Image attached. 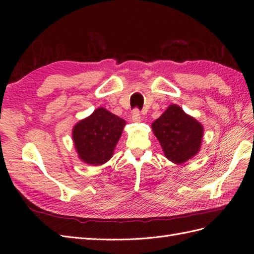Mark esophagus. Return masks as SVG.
Instances as JSON below:
<instances>
[{
    "instance_id": "obj_1",
    "label": "esophagus",
    "mask_w": 254,
    "mask_h": 254,
    "mask_svg": "<svg viewBox=\"0 0 254 254\" xmlns=\"http://www.w3.org/2000/svg\"><path fill=\"white\" fill-rule=\"evenodd\" d=\"M132 120L134 122L141 121V111H139V109H137V108H135L132 112Z\"/></svg>"
}]
</instances>
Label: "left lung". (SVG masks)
Instances as JSON below:
<instances>
[{
    "mask_svg": "<svg viewBox=\"0 0 254 254\" xmlns=\"http://www.w3.org/2000/svg\"><path fill=\"white\" fill-rule=\"evenodd\" d=\"M152 127L166 157L174 163H185L193 157L201 146L202 124L187 116L176 105L169 106L152 124Z\"/></svg>",
    "mask_w": 254,
    "mask_h": 254,
    "instance_id": "obj_1",
    "label": "left lung"
}]
</instances>
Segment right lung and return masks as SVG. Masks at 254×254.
<instances>
[{
  "label": "right lung",
  "instance_id": "obj_1",
  "mask_svg": "<svg viewBox=\"0 0 254 254\" xmlns=\"http://www.w3.org/2000/svg\"><path fill=\"white\" fill-rule=\"evenodd\" d=\"M126 121L99 108L73 128V141L79 158L90 165H101L111 158Z\"/></svg>",
  "mask_w": 254,
  "mask_h": 254
}]
</instances>
